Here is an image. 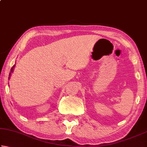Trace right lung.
Returning a JSON list of instances; mask_svg holds the SVG:
<instances>
[{"mask_svg": "<svg viewBox=\"0 0 147 147\" xmlns=\"http://www.w3.org/2000/svg\"><path fill=\"white\" fill-rule=\"evenodd\" d=\"M14 67H15V65H13V66L12 67H11V72H13V68H14ZM10 75H11V73L9 74V76H10Z\"/></svg>", "mask_w": 147, "mask_h": 147, "instance_id": "right-lung-1", "label": "right lung"}]
</instances>
